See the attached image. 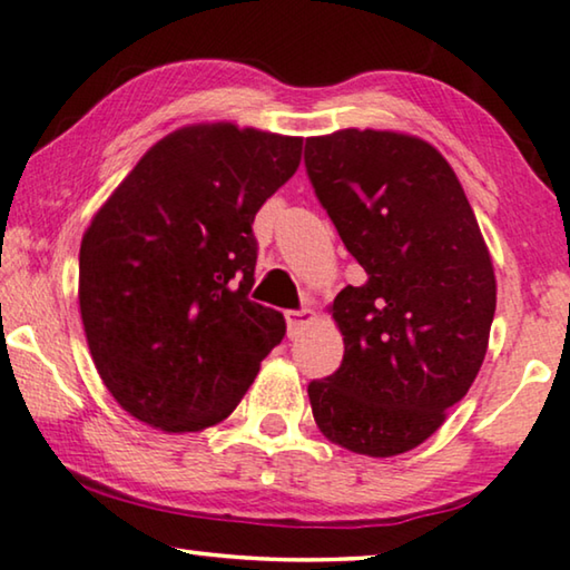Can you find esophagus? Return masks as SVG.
<instances>
[{
    "label": "esophagus",
    "instance_id": "obj_1",
    "mask_svg": "<svg viewBox=\"0 0 570 570\" xmlns=\"http://www.w3.org/2000/svg\"><path fill=\"white\" fill-rule=\"evenodd\" d=\"M284 317H286L288 333L294 335V333H299L304 325H309V322L317 320V312H314V309H288Z\"/></svg>",
    "mask_w": 570,
    "mask_h": 570
}]
</instances>
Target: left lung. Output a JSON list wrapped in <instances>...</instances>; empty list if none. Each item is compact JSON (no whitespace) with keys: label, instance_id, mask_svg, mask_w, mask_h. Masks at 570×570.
<instances>
[{"label":"left lung","instance_id":"left-lung-1","mask_svg":"<svg viewBox=\"0 0 570 570\" xmlns=\"http://www.w3.org/2000/svg\"><path fill=\"white\" fill-rule=\"evenodd\" d=\"M304 166L366 284L335 296L345 355L312 381L330 443L392 458L469 394L489 347L497 278L465 191L430 142L392 130L307 138Z\"/></svg>","mask_w":570,"mask_h":570}]
</instances>
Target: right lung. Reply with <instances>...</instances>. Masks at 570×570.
<instances>
[{
    "label": "right lung",
    "mask_w": 570,
    "mask_h": 570,
    "mask_svg": "<svg viewBox=\"0 0 570 570\" xmlns=\"http://www.w3.org/2000/svg\"><path fill=\"white\" fill-rule=\"evenodd\" d=\"M302 138L233 122L158 140L91 219L79 253L83 333L135 420L199 432L230 417L284 314L248 299L253 219L294 176Z\"/></svg>",
    "instance_id": "right-lung-1"
}]
</instances>
